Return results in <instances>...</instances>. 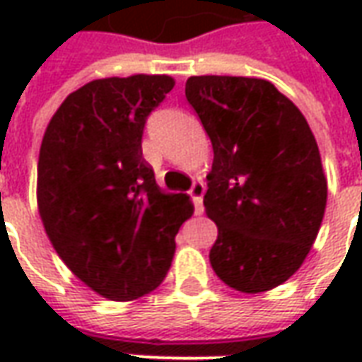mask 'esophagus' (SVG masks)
<instances>
[{
	"label": "esophagus",
	"mask_w": 362,
	"mask_h": 362,
	"mask_svg": "<svg viewBox=\"0 0 362 362\" xmlns=\"http://www.w3.org/2000/svg\"><path fill=\"white\" fill-rule=\"evenodd\" d=\"M204 194H205V186L204 182H194L192 188H189V196H192V202L196 205V213L202 215L204 213Z\"/></svg>",
	"instance_id": "34e87169"
}]
</instances>
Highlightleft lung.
<instances>
[{"instance_id": "left-lung-1", "label": "left lung", "mask_w": 362, "mask_h": 362, "mask_svg": "<svg viewBox=\"0 0 362 362\" xmlns=\"http://www.w3.org/2000/svg\"><path fill=\"white\" fill-rule=\"evenodd\" d=\"M186 98L213 145L204 205L217 225L213 272L240 293L275 288L318 236L327 182L303 112L256 77L196 75Z\"/></svg>"}]
</instances>
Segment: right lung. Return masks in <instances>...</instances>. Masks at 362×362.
<instances>
[{
    "label": "right lung",
    "mask_w": 362,
    "mask_h": 362,
    "mask_svg": "<svg viewBox=\"0 0 362 362\" xmlns=\"http://www.w3.org/2000/svg\"><path fill=\"white\" fill-rule=\"evenodd\" d=\"M174 87L168 75L106 77L67 96L46 127L36 202L54 250L110 300L157 288L194 205L165 194L143 158L147 116Z\"/></svg>",
    "instance_id": "add662e5"
}]
</instances>
